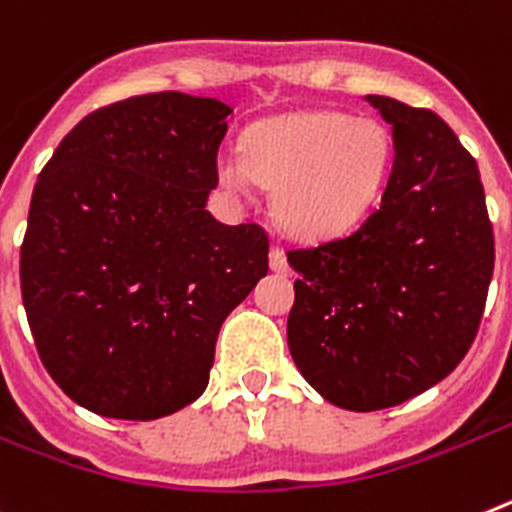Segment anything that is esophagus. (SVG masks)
<instances>
[{"label": "esophagus", "instance_id": "esophagus-1", "mask_svg": "<svg viewBox=\"0 0 512 512\" xmlns=\"http://www.w3.org/2000/svg\"><path fill=\"white\" fill-rule=\"evenodd\" d=\"M270 270L276 273H289V263H286V252L281 247L270 249Z\"/></svg>", "mask_w": 512, "mask_h": 512}]
</instances>
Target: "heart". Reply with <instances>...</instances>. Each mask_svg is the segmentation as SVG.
<instances>
[{
  "mask_svg": "<svg viewBox=\"0 0 512 512\" xmlns=\"http://www.w3.org/2000/svg\"><path fill=\"white\" fill-rule=\"evenodd\" d=\"M393 137L385 124L343 111H299L255 124L244 153L223 150V192L244 197L255 179L273 187V216L296 239L338 236L367 216L388 182Z\"/></svg>",
  "mask_w": 512,
  "mask_h": 512,
  "instance_id": "heart-1",
  "label": "heart"
}]
</instances>
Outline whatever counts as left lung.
<instances>
[{
	"instance_id": "8db88e82",
	"label": "left lung",
	"mask_w": 512,
	"mask_h": 512,
	"mask_svg": "<svg viewBox=\"0 0 512 512\" xmlns=\"http://www.w3.org/2000/svg\"><path fill=\"white\" fill-rule=\"evenodd\" d=\"M364 98L393 130L380 205L351 234L289 252V351L349 411L390 409L445 380L474 343L495 270L471 153L435 111Z\"/></svg>"
}]
</instances>
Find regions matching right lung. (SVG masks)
Wrapping results in <instances>:
<instances>
[{"mask_svg":"<svg viewBox=\"0 0 512 512\" xmlns=\"http://www.w3.org/2000/svg\"><path fill=\"white\" fill-rule=\"evenodd\" d=\"M229 114L176 90L111 103L38 174L25 315L49 375L93 414L150 422L197 401L223 320L268 273L265 231L205 210Z\"/></svg>","mask_w":512,"mask_h":512,"instance_id":"obj_1","label":"right lung"}]
</instances>
